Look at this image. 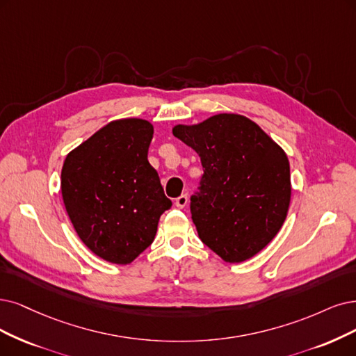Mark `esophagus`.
<instances>
[{"label": "esophagus", "mask_w": 356, "mask_h": 356, "mask_svg": "<svg viewBox=\"0 0 356 356\" xmlns=\"http://www.w3.org/2000/svg\"><path fill=\"white\" fill-rule=\"evenodd\" d=\"M175 204H176L177 208H185L186 204H188V196L186 195H180L179 198H176Z\"/></svg>", "instance_id": "obj_1"}]
</instances>
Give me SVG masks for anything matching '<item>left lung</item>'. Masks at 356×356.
I'll list each match as a JSON object with an SVG mask.
<instances>
[{
  "label": "left lung",
  "mask_w": 356,
  "mask_h": 356,
  "mask_svg": "<svg viewBox=\"0 0 356 356\" xmlns=\"http://www.w3.org/2000/svg\"><path fill=\"white\" fill-rule=\"evenodd\" d=\"M173 135L200 154L204 175L191 196L200 239L227 262L264 249L287 216L291 165L264 130L239 114H217Z\"/></svg>",
  "instance_id": "1"
}]
</instances>
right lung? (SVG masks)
<instances>
[{
    "label": "right lung",
    "instance_id": "1",
    "mask_svg": "<svg viewBox=\"0 0 356 356\" xmlns=\"http://www.w3.org/2000/svg\"><path fill=\"white\" fill-rule=\"evenodd\" d=\"M152 134L140 118L111 122L63 164V201L76 233L114 264H129L152 243L158 220L171 207L148 161Z\"/></svg>",
    "mask_w": 356,
    "mask_h": 356
}]
</instances>
